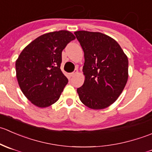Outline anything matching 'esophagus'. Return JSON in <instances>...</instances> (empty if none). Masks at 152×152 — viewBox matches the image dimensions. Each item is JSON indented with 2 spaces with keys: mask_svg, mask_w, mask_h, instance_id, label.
Returning <instances> with one entry per match:
<instances>
[{
  "mask_svg": "<svg viewBox=\"0 0 152 152\" xmlns=\"http://www.w3.org/2000/svg\"><path fill=\"white\" fill-rule=\"evenodd\" d=\"M77 73H78V70H75L73 72L69 73V76H70V77H73V76H74L75 75L77 74Z\"/></svg>",
  "mask_w": 152,
  "mask_h": 152,
  "instance_id": "34e87169",
  "label": "esophagus"
}]
</instances>
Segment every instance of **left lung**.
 I'll return each instance as SVG.
<instances>
[{"label": "left lung", "instance_id": "8db88e82", "mask_svg": "<svg viewBox=\"0 0 152 152\" xmlns=\"http://www.w3.org/2000/svg\"><path fill=\"white\" fill-rule=\"evenodd\" d=\"M85 53L83 85L79 99L89 108L102 110L114 103L128 80V58L119 44L100 32H74Z\"/></svg>", "mask_w": 152, "mask_h": 152}]
</instances>
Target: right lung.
Wrapping results in <instances>:
<instances>
[{
    "label": "right lung",
    "instance_id": "obj_1",
    "mask_svg": "<svg viewBox=\"0 0 152 152\" xmlns=\"http://www.w3.org/2000/svg\"><path fill=\"white\" fill-rule=\"evenodd\" d=\"M76 37L68 31L50 32L36 38L15 63L18 84L33 104L47 107L59 100L68 80L60 69L62 52Z\"/></svg>",
    "mask_w": 152,
    "mask_h": 152
}]
</instances>
